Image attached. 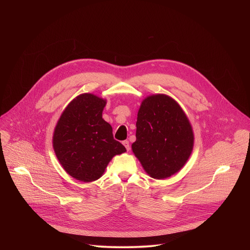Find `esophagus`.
<instances>
[{"label":"esophagus","instance_id":"obj_1","mask_svg":"<svg viewBox=\"0 0 250 250\" xmlns=\"http://www.w3.org/2000/svg\"><path fill=\"white\" fill-rule=\"evenodd\" d=\"M123 145L125 146V149H126L127 151H129V149H130V146H129V142H128V140H125V141H123Z\"/></svg>","mask_w":250,"mask_h":250}]
</instances>
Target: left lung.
Here are the masks:
<instances>
[{"label":"left lung","mask_w":250,"mask_h":250,"mask_svg":"<svg viewBox=\"0 0 250 250\" xmlns=\"http://www.w3.org/2000/svg\"><path fill=\"white\" fill-rule=\"evenodd\" d=\"M135 137L132 151L155 179H165L179 171L193 150L189 120L181 106L166 95H152L141 103Z\"/></svg>","instance_id":"left-lung-1"}]
</instances>
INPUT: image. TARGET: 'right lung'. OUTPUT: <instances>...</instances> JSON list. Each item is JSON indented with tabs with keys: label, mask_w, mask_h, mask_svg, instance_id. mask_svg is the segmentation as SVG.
Listing matches in <instances>:
<instances>
[{
	"label": "right lung",
	"mask_w": 250,
	"mask_h": 250,
	"mask_svg": "<svg viewBox=\"0 0 250 250\" xmlns=\"http://www.w3.org/2000/svg\"><path fill=\"white\" fill-rule=\"evenodd\" d=\"M104 105L105 100L82 94L67 105L54 130L53 148L60 164L82 182L99 179L111 159L126 151L102 118Z\"/></svg>",
	"instance_id": "obj_1"
}]
</instances>
